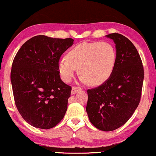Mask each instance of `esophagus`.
<instances>
[{"label": "esophagus", "instance_id": "obj_1", "mask_svg": "<svg viewBox=\"0 0 156 156\" xmlns=\"http://www.w3.org/2000/svg\"><path fill=\"white\" fill-rule=\"evenodd\" d=\"M82 89L80 87H73L72 88V94H75L76 93H78V92L81 91Z\"/></svg>", "mask_w": 156, "mask_h": 156}]
</instances>
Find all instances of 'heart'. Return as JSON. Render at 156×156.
Listing matches in <instances>:
<instances>
[{
	"label": "heart",
	"instance_id": "b5f03b06",
	"mask_svg": "<svg viewBox=\"0 0 156 156\" xmlns=\"http://www.w3.org/2000/svg\"><path fill=\"white\" fill-rule=\"evenodd\" d=\"M116 61V52L108 42H83L67 52L58 63L61 77L69 82L79 68L80 80L93 85L103 84L111 76Z\"/></svg>",
	"mask_w": 156,
	"mask_h": 156
}]
</instances>
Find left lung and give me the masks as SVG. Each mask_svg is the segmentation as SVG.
Segmentation results:
<instances>
[{"instance_id": "left-lung-1", "label": "left lung", "mask_w": 156, "mask_h": 156, "mask_svg": "<svg viewBox=\"0 0 156 156\" xmlns=\"http://www.w3.org/2000/svg\"><path fill=\"white\" fill-rule=\"evenodd\" d=\"M105 37L116 45V65L104 83L87 90L86 111L96 128L110 132L127 122L139 105L144 69L137 49L128 38L119 33Z\"/></svg>"}]
</instances>
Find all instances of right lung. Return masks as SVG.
<instances>
[{
	"instance_id": "obj_1",
	"label": "right lung",
	"mask_w": 156,
	"mask_h": 156,
	"mask_svg": "<svg viewBox=\"0 0 156 156\" xmlns=\"http://www.w3.org/2000/svg\"><path fill=\"white\" fill-rule=\"evenodd\" d=\"M74 44L72 38L37 35L23 44L11 72L15 104L22 118L36 128L48 129L62 120L72 87L61 80L58 63Z\"/></svg>"
}]
</instances>
